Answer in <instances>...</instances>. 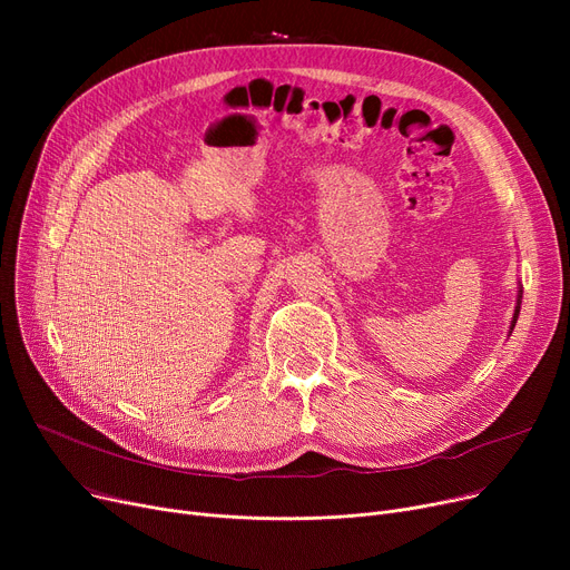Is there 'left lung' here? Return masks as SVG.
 Returning <instances> with one entry per match:
<instances>
[{"label":"left lung","instance_id":"1","mask_svg":"<svg viewBox=\"0 0 570 570\" xmlns=\"http://www.w3.org/2000/svg\"><path fill=\"white\" fill-rule=\"evenodd\" d=\"M520 305H522V291L518 293V305H515V314H513V323H511V333H513V327H515L518 316H520Z\"/></svg>","mask_w":570,"mask_h":570}]
</instances>
